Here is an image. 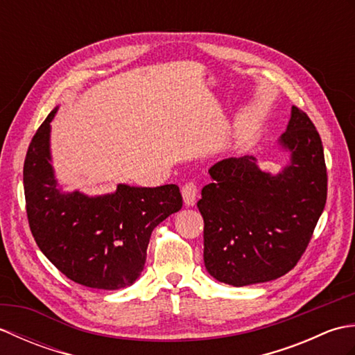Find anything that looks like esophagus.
Returning <instances> with one entry per match:
<instances>
[{"label":"esophagus","instance_id":"obj_1","mask_svg":"<svg viewBox=\"0 0 355 355\" xmlns=\"http://www.w3.org/2000/svg\"><path fill=\"white\" fill-rule=\"evenodd\" d=\"M182 195L184 200L186 206H193L195 201H197V195H198V187L193 182H187L182 187Z\"/></svg>","mask_w":355,"mask_h":355}]
</instances>
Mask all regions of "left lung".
<instances>
[{
	"label": "left lung",
	"instance_id": "1",
	"mask_svg": "<svg viewBox=\"0 0 355 355\" xmlns=\"http://www.w3.org/2000/svg\"><path fill=\"white\" fill-rule=\"evenodd\" d=\"M290 164L271 175L254 157L225 158L197 202L205 220V266L233 286L288 273L306 250L325 209L328 177L320 135L306 112L291 108L279 139Z\"/></svg>",
	"mask_w": 355,
	"mask_h": 355
}]
</instances>
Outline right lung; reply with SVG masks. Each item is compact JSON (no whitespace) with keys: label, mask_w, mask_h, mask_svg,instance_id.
<instances>
[{"label":"right lung","mask_w":355,"mask_h":355,"mask_svg":"<svg viewBox=\"0 0 355 355\" xmlns=\"http://www.w3.org/2000/svg\"><path fill=\"white\" fill-rule=\"evenodd\" d=\"M53 110L30 141L24 160L27 220L41 252L73 282L119 290L145 267L150 233L183 206L177 184L131 187L87 197L58 189L50 164Z\"/></svg>","instance_id":"right-lung-1"}]
</instances>
